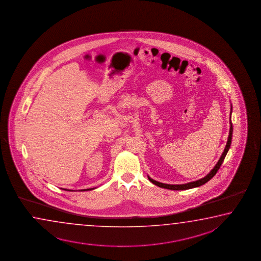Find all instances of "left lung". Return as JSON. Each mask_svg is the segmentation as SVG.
<instances>
[{"label": "left lung", "mask_w": 261, "mask_h": 261, "mask_svg": "<svg viewBox=\"0 0 261 261\" xmlns=\"http://www.w3.org/2000/svg\"><path fill=\"white\" fill-rule=\"evenodd\" d=\"M231 111H232V106H231ZM230 117H231V112H230ZM230 129H229V135H228V139H227V142H226V145H225V150L224 152L222 153L221 157L219 161L217 162V164H216V166L213 168L212 171L208 173L207 175L205 177H203L200 180L197 181H192V182H188V184H185V185H166V184H162L159 181H155L153 179H151L150 177L148 176L149 180H150L153 185L155 186H159L162 188H165V189H170V190H187V189H191V188H195V187H198V186H203L205 182H207L209 180H211L213 177L216 175V173L218 172V170L220 168L224 160H225V155L227 153V151L229 150L230 145H231V141H232V133H233V125H232V121L230 119Z\"/></svg>", "instance_id": "8db88e82"}]
</instances>
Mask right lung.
Segmentation results:
<instances>
[{"mask_svg": "<svg viewBox=\"0 0 261 261\" xmlns=\"http://www.w3.org/2000/svg\"><path fill=\"white\" fill-rule=\"evenodd\" d=\"M66 190V189H65ZM89 190H92V188H90V189H83V190L81 191H89Z\"/></svg>", "mask_w": 261, "mask_h": 261, "instance_id": "obj_1", "label": "right lung"}]
</instances>
